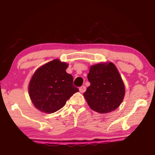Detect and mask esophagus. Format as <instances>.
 Here are the masks:
<instances>
[{
    "instance_id": "1",
    "label": "esophagus",
    "mask_w": 155,
    "mask_h": 155,
    "mask_svg": "<svg viewBox=\"0 0 155 155\" xmlns=\"http://www.w3.org/2000/svg\"><path fill=\"white\" fill-rule=\"evenodd\" d=\"M85 90H86V87H85V86L83 85V86H81V87H79V91H80L81 93H83Z\"/></svg>"
}]
</instances>
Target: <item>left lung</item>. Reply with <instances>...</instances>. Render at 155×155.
<instances>
[{
	"instance_id": "1",
	"label": "left lung",
	"mask_w": 155,
	"mask_h": 155,
	"mask_svg": "<svg viewBox=\"0 0 155 155\" xmlns=\"http://www.w3.org/2000/svg\"><path fill=\"white\" fill-rule=\"evenodd\" d=\"M87 79L90 85L83 96L91 109L100 114H107L119 107L124 98L125 87L113 63L91 65Z\"/></svg>"
}]
</instances>
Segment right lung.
<instances>
[{"label":"right lung","mask_w":155,"mask_h":155,"mask_svg":"<svg viewBox=\"0 0 155 155\" xmlns=\"http://www.w3.org/2000/svg\"><path fill=\"white\" fill-rule=\"evenodd\" d=\"M68 64L58 59L36 70L28 85V94L33 105L40 111L52 114L64 107L78 89L73 77L65 71Z\"/></svg>","instance_id":"add662e5"}]
</instances>
